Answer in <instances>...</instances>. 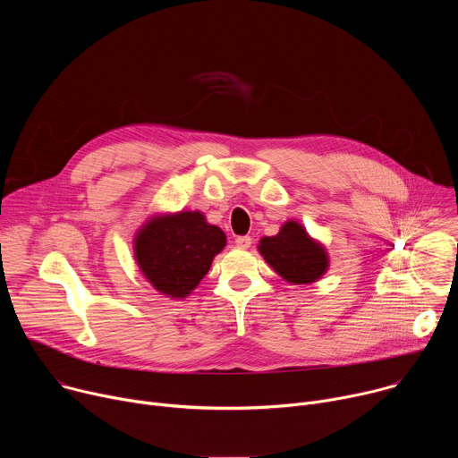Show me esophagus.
I'll return each instance as SVG.
<instances>
[{"label":"esophagus","instance_id":"obj_1","mask_svg":"<svg viewBox=\"0 0 458 458\" xmlns=\"http://www.w3.org/2000/svg\"><path fill=\"white\" fill-rule=\"evenodd\" d=\"M235 246H237V248H242V250L250 248V246H251V237H248V235H239V237H235Z\"/></svg>","mask_w":458,"mask_h":458}]
</instances>
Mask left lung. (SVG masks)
<instances>
[{"label":"left lung","mask_w":458,"mask_h":458,"mask_svg":"<svg viewBox=\"0 0 458 458\" xmlns=\"http://www.w3.org/2000/svg\"><path fill=\"white\" fill-rule=\"evenodd\" d=\"M259 253L292 284H311L330 267L326 248L297 221H286L277 235L259 241Z\"/></svg>","instance_id":"8db88e82"}]
</instances>
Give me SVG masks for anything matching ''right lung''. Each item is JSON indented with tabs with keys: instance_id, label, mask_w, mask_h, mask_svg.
Here are the masks:
<instances>
[{
	"instance_id": "right-lung-1",
	"label": "right lung",
	"mask_w": 458,
	"mask_h": 458,
	"mask_svg": "<svg viewBox=\"0 0 458 458\" xmlns=\"http://www.w3.org/2000/svg\"><path fill=\"white\" fill-rule=\"evenodd\" d=\"M226 246L225 232L201 212L152 216L134 237V257L145 279L163 295L184 299L208 274Z\"/></svg>"
}]
</instances>
